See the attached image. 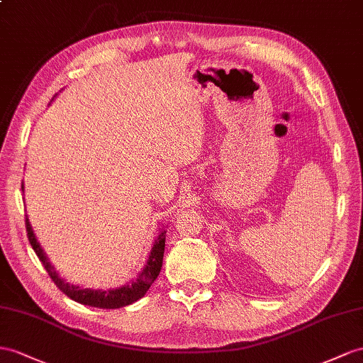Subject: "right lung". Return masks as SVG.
<instances>
[{"label": "right lung", "instance_id": "right-lung-1", "mask_svg": "<svg viewBox=\"0 0 363 363\" xmlns=\"http://www.w3.org/2000/svg\"><path fill=\"white\" fill-rule=\"evenodd\" d=\"M21 189H24L21 185ZM26 231H27V238H29V242L33 248V252L36 256L40 257V261L43 267L45 268V272L49 273L50 279L55 282L60 290L70 297L72 301L79 302L82 305H89V306H95V308H106V310H113V308H121V306H125L136 302L138 299L148 291V288L156 281V277L161 273V267H162V259H164V248H165V233L164 230L162 233L157 236L155 240V245L152 248V253L148 256L147 265L144 267V270L141 274L138 276L135 282L130 285L116 288V290H108V291H101V290H84V288L79 286H73L67 282H64L62 279L58 276V273L55 272V268L49 262L48 256L44 255L43 248L40 244L36 242V238L32 231V227L29 224V219L26 218Z\"/></svg>", "mask_w": 363, "mask_h": 363}]
</instances>
